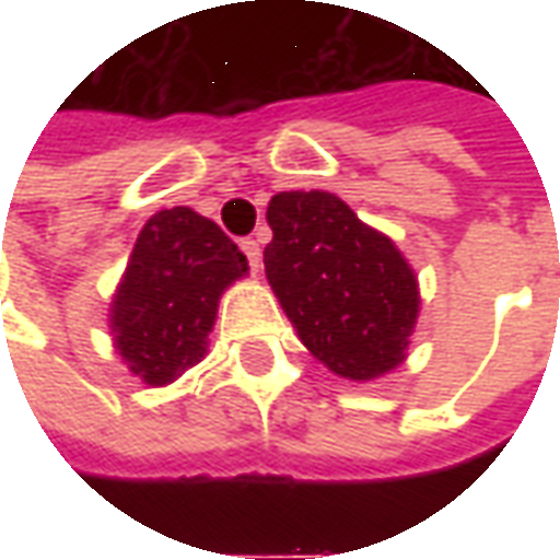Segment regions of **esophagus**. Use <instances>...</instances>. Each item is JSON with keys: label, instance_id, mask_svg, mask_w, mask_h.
I'll return each mask as SVG.
<instances>
[{"label": "esophagus", "instance_id": "1", "mask_svg": "<svg viewBox=\"0 0 560 560\" xmlns=\"http://www.w3.org/2000/svg\"><path fill=\"white\" fill-rule=\"evenodd\" d=\"M243 252L248 255V264H252V267H260V243H257V240H245Z\"/></svg>", "mask_w": 560, "mask_h": 560}]
</instances>
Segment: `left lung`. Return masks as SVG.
Here are the masks:
<instances>
[{"instance_id":"left-lung-1","label":"left lung","mask_w":560,"mask_h":560,"mask_svg":"<svg viewBox=\"0 0 560 560\" xmlns=\"http://www.w3.org/2000/svg\"><path fill=\"white\" fill-rule=\"evenodd\" d=\"M267 221L269 288L317 363L360 384L399 369L420 315V281L399 245L317 188L279 191Z\"/></svg>"}]
</instances>
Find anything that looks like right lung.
Masks as SVG:
<instances>
[{"label":"right lung","instance_id":"add662e5","mask_svg":"<svg viewBox=\"0 0 560 560\" xmlns=\"http://www.w3.org/2000/svg\"><path fill=\"white\" fill-rule=\"evenodd\" d=\"M248 276V260L215 221L188 207L143 224L110 296L116 357L140 384L167 387L209 351L221 293Z\"/></svg>","mask_w":560,"mask_h":560}]
</instances>
